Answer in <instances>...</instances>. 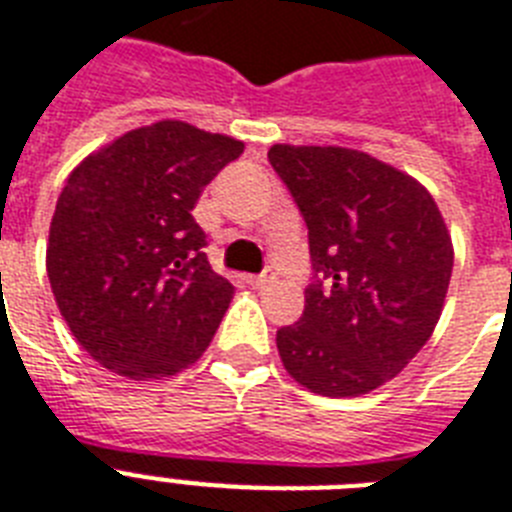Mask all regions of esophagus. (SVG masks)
<instances>
[{
	"instance_id": "obj_1",
	"label": "esophagus",
	"mask_w": 512,
	"mask_h": 512,
	"mask_svg": "<svg viewBox=\"0 0 512 512\" xmlns=\"http://www.w3.org/2000/svg\"><path fill=\"white\" fill-rule=\"evenodd\" d=\"M272 280H274V272H272V269H266L264 274H251V277H246V282H248V285H251V287H266Z\"/></svg>"
}]
</instances>
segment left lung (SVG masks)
Returning a JSON list of instances; mask_svg holds the SVG:
<instances>
[{
  "instance_id": "8db88e82",
  "label": "left lung",
  "mask_w": 512,
  "mask_h": 512,
  "mask_svg": "<svg viewBox=\"0 0 512 512\" xmlns=\"http://www.w3.org/2000/svg\"><path fill=\"white\" fill-rule=\"evenodd\" d=\"M269 162L308 227L316 280L303 316L277 332L287 374L327 398H358L432 337L453 274V240L411 175L342 146L274 143Z\"/></svg>"
}]
</instances>
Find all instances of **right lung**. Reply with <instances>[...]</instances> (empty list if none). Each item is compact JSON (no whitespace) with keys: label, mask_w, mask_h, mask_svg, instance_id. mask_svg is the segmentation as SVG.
<instances>
[{"label":"right lung","mask_w":512,"mask_h":512,"mask_svg":"<svg viewBox=\"0 0 512 512\" xmlns=\"http://www.w3.org/2000/svg\"><path fill=\"white\" fill-rule=\"evenodd\" d=\"M243 141L183 120L128 130L88 154L57 198L46 274L88 356L162 379L209 348L235 287L206 259L193 206Z\"/></svg>","instance_id":"add662e5"}]
</instances>
